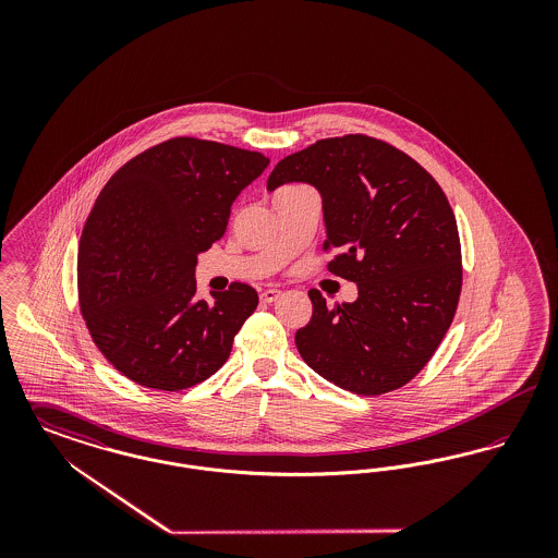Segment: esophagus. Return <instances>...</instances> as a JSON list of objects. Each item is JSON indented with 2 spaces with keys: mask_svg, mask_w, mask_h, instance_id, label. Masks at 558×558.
<instances>
[{
  "mask_svg": "<svg viewBox=\"0 0 558 558\" xmlns=\"http://www.w3.org/2000/svg\"><path fill=\"white\" fill-rule=\"evenodd\" d=\"M259 296H262L264 303H274V301L280 296V291H278V289H266V291H262Z\"/></svg>",
  "mask_w": 558,
  "mask_h": 558,
  "instance_id": "esophagus-1",
  "label": "esophagus"
}]
</instances>
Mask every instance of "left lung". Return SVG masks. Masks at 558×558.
Listing matches in <instances>:
<instances>
[{
  "label": "left lung",
  "mask_w": 558,
  "mask_h": 558,
  "mask_svg": "<svg viewBox=\"0 0 558 558\" xmlns=\"http://www.w3.org/2000/svg\"><path fill=\"white\" fill-rule=\"evenodd\" d=\"M318 187L328 271L357 284L353 303L312 289L294 343L312 371L357 396L410 383L444 341L462 289L458 226L441 186L396 146L349 133L280 160L267 190Z\"/></svg>",
  "instance_id": "8db88e82"
}]
</instances>
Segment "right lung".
<instances>
[{
	"label": "right lung",
	"instance_id": "right-lung-1",
	"mask_svg": "<svg viewBox=\"0 0 558 558\" xmlns=\"http://www.w3.org/2000/svg\"><path fill=\"white\" fill-rule=\"evenodd\" d=\"M262 153L171 137L128 160L102 187L77 257L81 314L96 347L133 383L182 391L219 371L259 296L232 282L196 301V255L223 236Z\"/></svg>",
	"mask_w": 558,
	"mask_h": 558
}]
</instances>
